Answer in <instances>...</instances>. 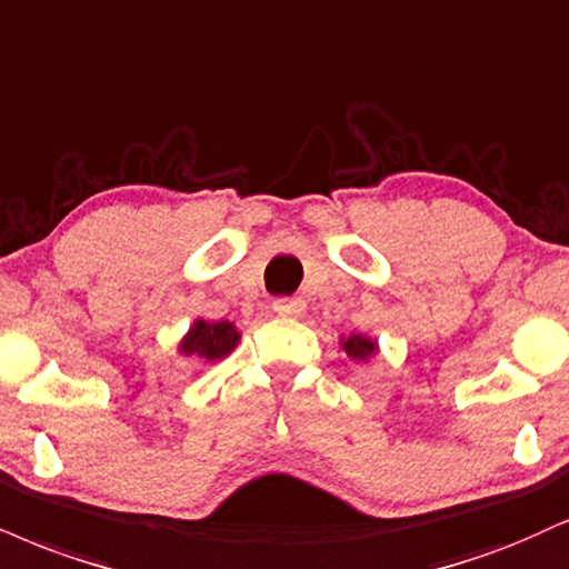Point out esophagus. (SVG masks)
<instances>
[{
	"mask_svg": "<svg viewBox=\"0 0 569 569\" xmlns=\"http://www.w3.org/2000/svg\"><path fill=\"white\" fill-rule=\"evenodd\" d=\"M272 310H276V315H280V318H299V315H305L307 305L302 302V299L283 297V299H276V302H272Z\"/></svg>",
	"mask_w": 569,
	"mask_h": 569,
	"instance_id": "34e87169",
	"label": "esophagus"
}]
</instances>
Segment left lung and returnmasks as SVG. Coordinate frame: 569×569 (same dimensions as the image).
Wrapping results in <instances>:
<instances>
[{
    "mask_svg": "<svg viewBox=\"0 0 569 569\" xmlns=\"http://www.w3.org/2000/svg\"><path fill=\"white\" fill-rule=\"evenodd\" d=\"M345 350H347V355H350V358H368V355H371L373 350H376V345L371 339H362V337H350L345 341Z\"/></svg>",
    "mask_w": 569,
    "mask_h": 569,
    "instance_id": "left-lung-1",
    "label": "left lung"
}]
</instances>
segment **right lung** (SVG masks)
Instances as JSON below:
<instances>
[{"mask_svg": "<svg viewBox=\"0 0 569 569\" xmlns=\"http://www.w3.org/2000/svg\"><path fill=\"white\" fill-rule=\"evenodd\" d=\"M238 345V331L232 323H207V320H198L190 328V333L184 337L180 350L184 355H198L203 360H222L232 352V347Z\"/></svg>", "mask_w": 569, "mask_h": 569, "instance_id": "add662e5", "label": "right lung"}]
</instances>
